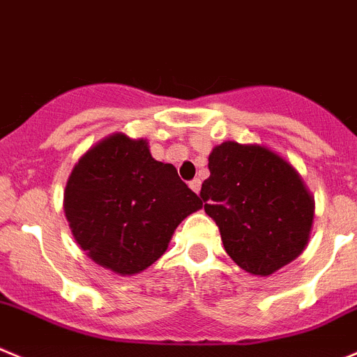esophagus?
<instances>
[{
  "label": "esophagus",
  "mask_w": 357,
  "mask_h": 357,
  "mask_svg": "<svg viewBox=\"0 0 357 357\" xmlns=\"http://www.w3.org/2000/svg\"><path fill=\"white\" fill-rule=\"evenodd\" d=\"M189 188H191L192 191H195L196 195H198L199 189H202V181H199V178H192V181L189 182Z\"/></svg>",
  "instance_id": "obj_1"
}]
</instances>
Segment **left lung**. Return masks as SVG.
Instances as JSON below:
<instances>
[{
	"label": "left lung",
	"instance_id": "1",
	"mask_svg": "<svg viewBox=\"0 0 357 357\" xmlns=\"http://www.w3.org/2000/svg\"><path fill=\"white\" fill-rule=\"evenodd\" d=\"M208 169L199 196L240 268L266 277L300 256L314 199L286 159L259 145L224 142L210 154Z\"/></svg>",
	"mask_w": 357,
	"mask_h": 357
}]
</instances>
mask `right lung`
Instances as JSON below:
<instances>
[{
	"instance_id": "add662e5",
	"label": "right lung",
	"mask_w": 357,
	"mask_h": 357,
	"mask_svg": "<svg viewBox=\"0 0 357 357\" xmlns=\"http://www.w3.org/2000/svg\"><path fill=\"white\" fill-rule=\"evenodd\" d=\"M202 205L175 166L155 161L145 140L122 133L87 151L64 191L77 243L94 263L121 275L155 263L175 227Z\"/></svg>"
}]
</instances>
